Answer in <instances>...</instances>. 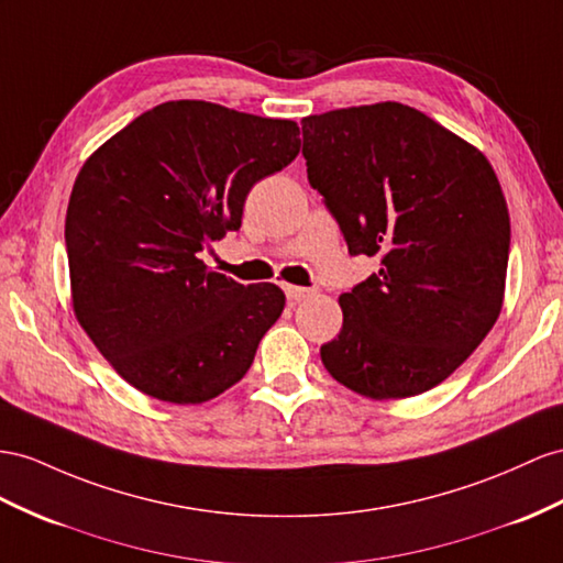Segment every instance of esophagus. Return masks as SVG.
Masks as SVG:
<instances>
[{"mask_svg":"<svg viewBox=\"0 0 563 563\" xmlns=\"http://www.w3.org/2000/svg\"><path fill=\"white\" fill-rule=\"evenodd\" d=\"M313 287H299V285H285V295L290 301H301V299H309L313 297Z\"/></svg>","mask_w":563,"mask_h":563,"instance_id":"1","label":"esophagus"}]
</instances>
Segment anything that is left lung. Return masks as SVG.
Wrapping results in <instances>:
<instances>
[{
	"mask_svg": "<svg viewBox=\"0 0 563 563\" xmlns=\"http://www.w3.org/2000/svg\"><path fill=\"white\" fill-rule=\"evenodd\" d=\"M307 176L350 254L380 268L340 295L330 376L368 399H407L466 362L499 319L511 223L485 154L399 102L301 119Z\"/></svg>",
	"mask_w": 563,
	"mask_h": 563,
	"instance_id": "1",
	"label": "left lung"
}]
</instances>
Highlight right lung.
Wrapping results in <instances>:
<instances>
[{"label": "right lung", "instance_id": "add662e5", "mask_svg": "<svg viewBox=\"0 0 563 563\" xmlns=\"http://www.w3.org/2000/svg\"><path fill=\"white\" fill-rule=\"evenodd\" d=\"M299 125L201 99L144 111L82 164L66 209L70 305L135 390L201 405L250 371L285 292L197 256L242 225L252 185L299 154Z\"/></svg>", "mask_w": 563, "mask_h": 563}]
</instances>
